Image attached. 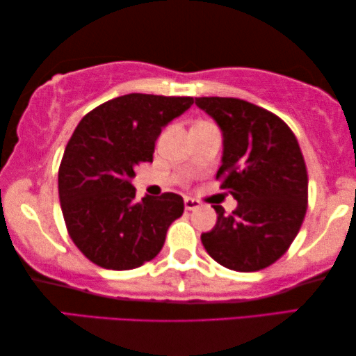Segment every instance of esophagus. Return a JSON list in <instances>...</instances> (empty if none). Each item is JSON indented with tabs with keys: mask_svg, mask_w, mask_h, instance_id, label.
I'll return each instance as SVG.
<instances>
[{
	"mask_svg": "<svg viewBox=\"0 0 356 356\" xmlns=\"http://www.w3.org/2000/svg\"><path fill=\"white\" fill-rule=\"evenodd\" d=\"M184 207H186V210H197L200 207V202L195 199H191V197H186Z\"/></svg>",
	"mask_w": 356,
	"mask_h": 356,
	"instance_id": "34e87169",
	"label": "esophagus"
}]
</instances>
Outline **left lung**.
Wrapping results in <instances>:
<instances>
[{
  "label": "left lung",
  "instance_id": "1",
  "mask_svg": "<svg viewBox=\"0 0 356 356\" xmlns=\"http://www.w3.org/2000/svg\"><path fill=\"white\" fill-rule=\"evenodd\" d=\"M195 105L222 132L221 189L237 200L202 243L218 264L237 272L266 269L286 253L307 211V168L296 136L275 114L229 97H200Z\"/></svg>",
  "mask_w": 356,
  "mask_h": 356
}]
</instances>
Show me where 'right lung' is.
I'll use <instances>...</instances> for the list:
<instances>
[{
	"instance_id": "add662e5",
	"label": "right lung",
	"mask_w": 356,
	"mask_h": 356,
	"mask_svg": "<svg viewBox=\"0 0 356 356\" xmlns=\"http://www.w3.org/2000/svg\"><path fill=\"white\" fill-rule=\"evenodd\" d=\"M193 97L129 94L81 119L58 168L63 220L76 247L94 264L129 270L159 254L183 197L135 199V168L152 162L162 127L181 116Z\"/></svg>"
}]
</instances>
